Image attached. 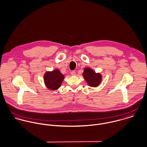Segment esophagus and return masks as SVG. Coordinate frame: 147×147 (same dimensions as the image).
<instances>
[{
    "mask_svg": "<svg viewBox=\"0 0 147 147\" xmlns=\"http://www.w3.org/2000/svg\"><path fill=\"white\" fill-rule=\"evenodd\" d=\"M71 75L72 76H75V75H76V72H75L74 71H72L71 72Z\"/></svg>",
    "mask_w": 147,
    "mask_h": 147,
    "instance_id": "esophagus-1",
    "label": "esophagus"
}]
</instances>
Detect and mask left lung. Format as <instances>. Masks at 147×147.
Here are the masks:
<instances>
[{"label": "left lung", "instance_id": "obj_1", "mask_svg": "<svg viewBox=\"0 0 147 147\" xmlns=\"http://www.w3.org/2000/svg\"><path fill=\"white\" fill-rule=\"evenodd\" d=\"M83 76L87 84L91 87H97L102 82V77L101 73H96L91 68H85Z\"/></svg>", "mask_w": 147, "mask_h": 147}]
</instances>
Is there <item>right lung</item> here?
Listing matches in <instances>:
<instances>
[{"instance_id": "add662e5", "label": "right lung", "mask_w": 147, "mask_h": 147, "mask_svg": "<svg viewBox=\"0 0 147 147\" xmlns=\"http://www.w3.org/2000/svg\"><path fill=\"white\" fill-rule=\"evenodd\" d=\"M64 75L58 69L51 71H46L43 76V81L46 86L50 90H57L62 85Z\"/></svg>"}]
</instances>
